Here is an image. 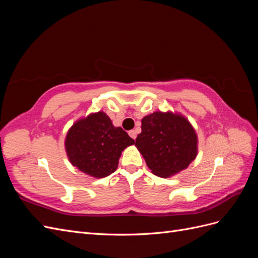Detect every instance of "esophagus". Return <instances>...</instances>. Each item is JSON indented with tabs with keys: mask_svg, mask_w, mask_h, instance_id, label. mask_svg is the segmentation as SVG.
<instances>
[{
	"mask_svg": "<svg viewBox=\"0 0 258 258\" xmlns=\"http://www.w3.org/2000/svg\"><path fill=\"white\" fill-rule=\"evenodd\" d=\"M128 134H129V136H130L132 139L136 140V138H137V131H136V130H130V131L128 132Z\"/></svg>",
	"mask_w": 258,
	"mask_h": 258,
	"instance_id": "obj_1",
	"label": "esophagus"
}]
</instances>
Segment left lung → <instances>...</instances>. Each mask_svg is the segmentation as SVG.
<instances>
[{
    "instance_id": "left-lung-1",
    "label": "left lung",
    "mask_w": 258,
    "mask_h": 258,
    "mask_svg": "<svg viewBox=\"0 0 258 258\" xmlns=\"http://www.w3.org/2000/svg\"><path fill=\"white\" fill-rule=\"evenodd\" d=\"M141 129L136 146L155 175H174L196 158L197 135L184 116L155 112L142 119Z\"/></svg>"
}]
</instances>
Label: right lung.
Instances as JSON below:
<instances>
[{
  "label": "right lung",
  "mask_w": 258,
  "mask_h": 258,
  "mask_svg": "<svg viewBox=\"0 0 258 258\" xmlns=\"http://www.w3.org/2000/svg\"><path fill=\"white\" fill-rule=\"evenodd\" d=\"M66 151L70 162L82 172L101 178L115 172L121 152L135 140L114 127L105 113L90 114L68 131Z\"/></svg>",
  "instance_id": "1"
}]
</instances>
